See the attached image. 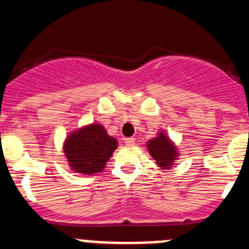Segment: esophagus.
Listing matches in <instances>:
<instances>
[{
  "label": "esophagus",
  "mask_w": 249,
  "mask_h": 249,
  "mask_svg": "<svg viewBox=\"0 0 249 249\" xmlns=\"http://www.w3.org/2000/svg\"><path fill=\"white\" fill-rule=\"evenodd\" d=\"M125 144H126L127 146L135 145V139H134V138H126V139H125Z\"/></svg>",
  "instance_id": "34e87169"
}]
</instances>
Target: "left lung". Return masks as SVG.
<instances>
[{
	"instance_id": "left-lung-1",
	"label": "left lung",
	"mask_w": 249,
	"mask_h": 249,
	"mask_svg": "<svg viewBox=\"0 0 249 249\" xmlns=\"http://www.w3.org/2000/svg\"><path fill=\"white\" fill-rule=\"evenodd\" d=\"M146 149L160 169H172L178 160V148L164 130H160L157 137L146 142Z\"/></svg>"
}]
</instances>
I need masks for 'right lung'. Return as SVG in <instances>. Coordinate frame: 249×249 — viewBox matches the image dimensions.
Segmentation results:
<instances>
[{"instance_id": "1", "label": "right lung", "mask_w": 249, "mask_h": 249, "mask_svg": "<svg viewBox=\"0 0 249 249\" xmlns=\"http://www.w3.org/2000/svg\"><path fill=\"white\" fill-rule=\"evenodd\" d=\"M116 148L118 140L99 123L71 131L62 145L70 169L85 176L103 172Z\"/></svg>"}]
</instances>
